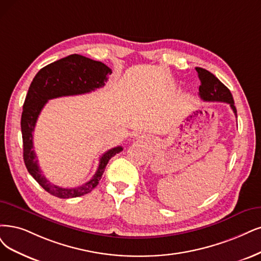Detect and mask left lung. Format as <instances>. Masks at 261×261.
Masks as SVG:
<instances>
[{
	"label": "left lung",
	"instance_id": "1",
	"mask_svg": "<svg viewBox=\"0 0 261 261\" xmlns=\"http://www.w3.org/2000/svg\"><path fill=\"white\" fill-rule=\"evenodd\" d=\"M201 85L199 87V95L201 100L206 102H225L230 105L237 117V109L230 90L221 83L217 77L202 67H196Z\"/></svg>",
	"mask_w": 261,
	"mask_h": 261
}]
</instances>
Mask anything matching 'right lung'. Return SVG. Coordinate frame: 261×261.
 Returning a JSON list of instances; mask_svg holds the SVG:
<instances>
[{
	"instance_id": "right-lung-1",
	"label": "right lung",
	"mask_w": 261,
	"mask_h": 261,
	"mask_svg": "<svg viewBox=\"0 0 261 261\" xmlns=\"http://www.w3.org/2000/svg\"><path fill=\"white\" fill-rule=\"evenodd\" d=\"M111 74L112 70L108 65L75 54L44 66L29 87L21 115L24 165L38 184L55 197L70 199L89 194L99 184L110 159L120 152L122 147L117 146L104 152L100 158L98 170L86 184L75 188H62L54 185L43 175L33 149V132L38 115L48 100L91 92L103 87L108 81V75Z\"/></svg>"
}]
</instances>
